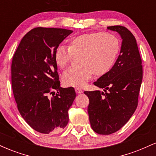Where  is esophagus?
Here are the masks:
<instances>
[{"label":"esophagus","mask_w":156,"mask_h":156,"mask_svg":"<svg viewBox=\"0 0 156 156\" xmlns=\"http://www.w3.org/2000/svg\"><path fill=\"white\" fill-rule=\"evenodd\" d=\"M76 92L77 94H81V93H83V90H82L80 88H76Z\"/></svg>","instance_id":"1"}]
</instances>
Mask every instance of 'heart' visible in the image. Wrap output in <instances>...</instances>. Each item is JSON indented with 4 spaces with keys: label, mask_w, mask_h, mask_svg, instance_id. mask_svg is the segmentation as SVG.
Segmentation results:
<instances>
[{
    "label": "heart",
    "mask_w": 156,
    "mask_h": 156,
    "mask_svg": "<svg viewBox=\"0 0 156 156\" xmlns=\"http://www.w3.org/2000/svg\"><path fill=\"white\" fill-rule=\"evenodd\" d=\"M120 50L119 39L108 32H92L73 37L67 49L58 46L54 53L55 64L63 69L76 55L78 64L69 67L62 76L67 87H82L92 76H102L114 65Z\"/></svg>",
    "instance_id": "obj_1"
}]
</instances>
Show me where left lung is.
<instances>
[{"label": "left lung", "instance_id": "8db88e82", "mask_svg": "<svg viewBox=\"0 0 156 156\" xmlns=\"http://www.w3.org/2000/svg\"><path fill=\"white\" fill-rule=\"evenodd\" d=\"M107 28L121 36L120 53L112 69L94 83L105 92H84L89 99L91 127L102 135L115 133L128 122L137 108L142 81L141 58L133 34L122 26Z\"/></svg>", "mask_w": 156, "mask_h": 156}]
</instances>
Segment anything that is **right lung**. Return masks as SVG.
<instances>
[{"mask_svg":"<svg viewBox=\"0 0 156 156\" xmlns=\"http://www.w3.org/2000/svg\"><path fill=\"white\" fill-rule=\"evenodd\" d=\"M72 33L64 28H33L23 37L12 58V87L17 108L39 133H58L69 121L68 110L76 94L73 87H60L54 53ZM54 89L57 93L49 98Z\"/></svg>","mask_w":156,"mask_h":156,"instance_id":"add662e5","label":"right lung"}]
</instances>
